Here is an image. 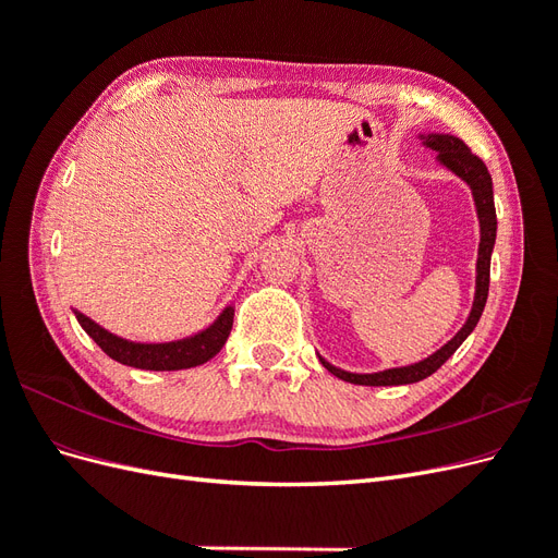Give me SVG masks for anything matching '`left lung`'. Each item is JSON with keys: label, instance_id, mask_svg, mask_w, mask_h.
Returning a JSON list of instances; mask_svg holds the SVG:
<instances>
[{"label": "left lung", "instance_id": "8db88e82", "mask_svg": "<svg viewBox=\"0 0 558 558\" xmlns=\"http://www.w3.org/2000/svg\"><path fill=\"white\" fill-rule=\"evenodd\" d=\"M421 144L426 148L435 150L437 162L451 174L465 181L472 191V199H475V209L480 218V251H477V279H475V300H472V310L465 318L463 328L456 332L451 340L430 353L428 359L412 363V365H402V367H391V369H381V373H347L342 367H335L328 363L324 356H318V361L324 363L330 375L337 379H344L349 384H359V386H400V384H414L430 377L437 367H442L445 361L451 359V353L463 344L465 337L475 330L477 320L484 312L486 305V295H488V272H492V251L496 244V207H494V181L492 174H488L486 165L472 154V150L453 134H418Z\"/></svg>", "mask_w": 558, "mask_h": 558}]
</instances>
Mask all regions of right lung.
I'll return each instance as SVG.
<instances>
[{
	"mask_svg": "<svg viewBox=\"0 0 558 558\" xmlns=\"http://www.w3.org/2000/svg\"><path fill=\"white\" fill-rule=\"evenodd\" d=\"M76 320L81 328L86 330L97 347L102 349L109 359L130 365V367H140V369H185V367H195L211 361L218 351L223 349L228 335L232 330V318H234V307L228 305L214 324L205 330H199L197 335L183 337V340L174 342H130L109 332L99 324H95L93 318L86 314H81L74 310Z\"/></svg>",
	"mask_w": 558,
	"mask_h": 558,
	"instance_id": "right-lung-1",
	"label": "right lung"
}]
</instances>
